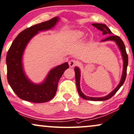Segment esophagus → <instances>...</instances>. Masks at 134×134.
I'll list each match as a JSON object with an SVG mask.
<instances>
[{
	"label": "esophagus",
	"instance_id": "obj_1",
	"mask_svg": "<svg viewBox=\"0 0 134 134\" xmlns=\"http://www.w3.org/2000/svg\"><path fill=\"white\" fill-rule=\"evenodd\" d=\"M77 64V62L76 60H70L69 62V67H71V68H72V67H74V66H75Z\"/></svg>",
	"mask_w": 134,
	"mask_h": 134
}]
</instances>
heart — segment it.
<instances>
[{"mask_svg": "<svg viewBox=\"0 0 134 134\" xmlns=\"http://www.w3.org/2000/svg\"><path fill=\"white\" fill-rule=\"evenodd\" d=\"M84 32L79 30H74L69 32L65 38L67 43H75L81 41L84 37Z\"/></svg>", "mask_w": 134, "mask_h": 134, "instance_id": "1", "label": "heart"}]
</instances>
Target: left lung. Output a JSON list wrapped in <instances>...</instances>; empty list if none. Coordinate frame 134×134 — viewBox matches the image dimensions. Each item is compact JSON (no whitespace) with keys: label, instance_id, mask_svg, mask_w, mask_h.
<instances>
[{"label":"left lung","instance_id":"obj_1","mask_svg":"<svg viewBox=\"0 0 134 134\" xmlns=\"http://www.w3.org/2000/svg\"><path fill=\"white\" fill-rule=\"evenodd\" d=\"M92 25L95 27H96L97 29L100 30L102 32L103 35H107L109 36L105 39L101 41V42H104L107 41H113L115 42L117 46H118L119 50H120V52H121V55L122 57V59H123V70H122V74L121 79H120V82L118 84L116 87L109 93V94L104 97H88L85 96L82 92L81 91L80 86V70L78 67H75L74 69V71H75V82H76V85L77 91H78L79 93L80 96L83 99L88 100H92V101H102V100H106L109 99L110 98L112 97L115 93L119 91V88L120 87L124 84V82H125V78H126L127 75V65H128V55H127L126 50H125V45L122 41V39L119 37L117 36V35H114L110 30L109 29L105 24H98V23H94L92 24Z\"/></svg>","mask_w":134,"mask_h":134}]
</instances>
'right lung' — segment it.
Listing matches in <instances>:
<instances>
[{
	"instance_id": "obj_1",
	"label": "right lung",
	"mask_w": 134,
	"mask_h": 134,
	"mask_svg": "<svg viewBox=\"0 0 134 134\" xmlns=\"http://www.w3.org/2000/svg\"><path fill=\"white\" fill-rule=\"evenodd\" d=\"M60 20L55 17L51 20L27 28L17 35L11 45L6 57L7 80L13 91L21 99L34 103L49 101L55 95L59 80L69 64L65 62L49 70L41 83H34L25 72L23 55L30 40L39 33L53 29Z\"/></svg>"
}]
</instances>
